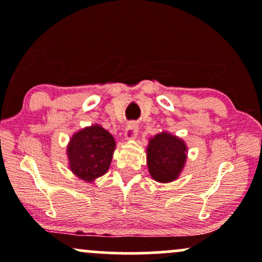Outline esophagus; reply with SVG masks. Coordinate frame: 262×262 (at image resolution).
I'll return each mask as SVG.
<instances>
[{
	"mask_svg": "<svg viewBox=\"0 0 262 262\" xmlns=\"http://www.w3.org/2000/svg\"><path fill=\"white\" fill-rule=\"evenodd\" d=\"M138 134V125L135 123H128L127 127L124 129V139L125 140H133L137 138Z\"/></svg>",
	"mask_w": 262,
	"mask_h": 262,
	"instance_id": "esophagus-1",
	"label": "esophagus"
}]
</instances>
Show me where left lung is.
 <instances>
[{"mask_svg": "<svg viewBox=\"0 0 262 262\" xmlns=\"http://www.w3.org/2000/svg\"><path fill=\"white\" fill-rule=\"evenodd\" d=\"M187 154L185 141L169 132H160L150 138L146 146V165L151 179L160 183L175 181L185 167Z\"/></svg>", "mask_w": 262, "mask_h": 262, "instance_id": "8db88e82", "label": "left lung"}]
</instances>
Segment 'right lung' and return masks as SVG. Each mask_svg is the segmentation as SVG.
<instances>
[{
	"label": "right lung",
	"instance_id": "right-lung-1",
	"mask_svg": "<svg viewBox=\"0 0 262 262\" xmlns=\"http://www.w3.org/2000/svg\"><path fill=\"white\" fill-rule=\"evenodd\" d=\"M116 140L100 124L85 127L73 134L66 148L69 169L86 182H93L110 169Z\"/></svg>",
	"mask_w": 262,
	"mask_h": 262
}]
</instances>
